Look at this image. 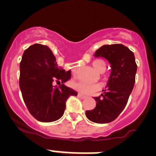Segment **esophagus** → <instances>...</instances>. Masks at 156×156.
<instances>
[{"label":"esophagus","instance_id":"obj_1","mask_svg":"<svg viewBox=\"0 0 156 156\" xmlns=\"http://www.w3.org/2000/svg\"><path fill=\"white\" fill-rule=\"evenodd\" d=\"M78 97L79 98H82V99H84V98H86V95H83V94H80V93H78Z\"/></svg>","mask_w":156,"mask_h":156}]
</instances>
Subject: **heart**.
<instances>
[{
  "label": "heart",
  "mask_w": 156,
  "mask_h": 156,
  "mask_svg": "<svg viewBox=\"0 0 156 156\" xmlns=\"http://www.w3.org/2000/svg\"><path fill=\"white\" fill-rule=\"evenodd\" d=\"M94 68L99 73H103L105 70V64L102 61H95L92 63ZM73 72L76 73V68L73 69ZM73 88L78 91L79 92L84 95H92L95 92H98L101 89V85L100 83H87L83 81L75 82L73 83Z\"/></svg>",
  "instance_id": "1"
}]
</instances>
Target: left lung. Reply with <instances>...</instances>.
Wrapping results in <instances>:
<instances>
[{
  "instance_id": "1",
  "label": "left lung",
  "mask_w": 156,
  "mask_h": 156,
  "mask_svg": "<svg viewBox=\"0 0 156 156\" xmlns=\"http://www.w3.org/2000/svg\"><path fill=\"white\" fill-rule=\"evenodd\" d=\"M94 56L107 59L112 72L103 93L95 98L96 106L86 111V115L92 122L106 124L116 119L127 105L135 83L137 65L134 54L121 44H105Z\"/></svg>"
}]
</instances>
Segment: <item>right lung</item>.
<instances>
[{
  "label": "right lung",
  "mask_w": 156,
  "mask_h": 156,
  "mask_svg": "<svg viewBox=\"0 0 156 156\" xmlns=\"http://www.w3.org/2000/svg\"><path fill=\"white\" fill-rule=\"evenodd\" d=\"M20 88L29 113L41 122L60 119L66 101L77 92L64 84L71 77L70 70L58 67L48 46L34 44L26 49L20 64ZM62 83L59 87L54 83Z\"/></svg>",
  "instance_id": "1"
}]
</instances>
